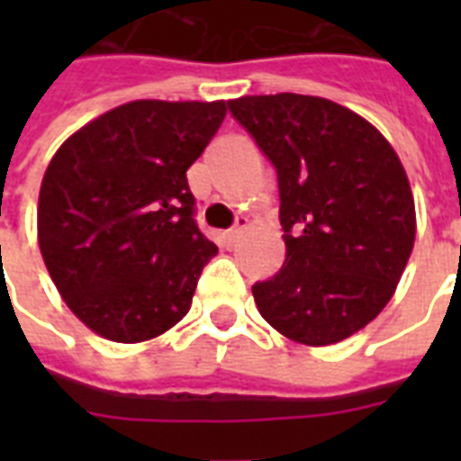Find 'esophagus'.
<instances>
[{
    "label": "esophagus",
    "instance_id": "1",
    "mask_svg": "<svg viewBox=\"0 0 461 461\" xmlns=\"http://www.w3.org/2000/svg\"><path fill=\"white\" fill-rule=\"evenodd\" d=\"M249 230V217H239L237 220V227H234V230H230L227 231V234H224V241H227V244H234V241H237L239 237H241V234H244V231Z\"/></svg>",
    "mask_w": 461,
    "mask_h": 461
}]
</instances>
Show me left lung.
<instances>
[{"label":"left lung","mask_w":461,"mask_h":461,"mask_svg":"<svg viewBox=\"0 0 461 461\" xmlns=\"http://www.w3.org/2000/svg\"><path fill=\"white\" fill-rule=\"evenodd\" d=\"M277 169L285 266L253 285L280 335L328 347L393 299L416 239L414 194L394 148L349 107L277 93L230 100Z\"/></svg>","instance_id":"obj_1"}]
</instances>
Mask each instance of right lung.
<instances>
[{
	"label": "right lung",
	"instance_id": "obj_1",
	"mask_svg": "<svg viewBox=\"0 0 461 461\" xmlns=\"http://www.w3.org/2000/svg\"><path fill=\"white\" fill-rule=\"evenodd\" d=\"M227 103L133 100L71 133L38 198V244L71 313L112 342L155 339L188 313L217 246L194 222L186 169Z\"/></svg>",
	"mask_w": 461,
	"mask_h": 461
}]
</instances>
